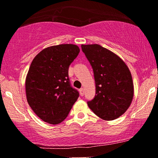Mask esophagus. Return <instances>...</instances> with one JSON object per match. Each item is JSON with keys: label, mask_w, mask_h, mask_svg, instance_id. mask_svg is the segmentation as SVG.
Returning a JSON list of instances; mask_svg holds the SVG:
<instances>
[{"label": "esophagus", "mask_w": 158, "mask_h": 158, "mask_svg": "<svg viewBox=\"0 0 158 158\" xmlns=\"http://www.w3.org/2000/svg\"><path fill=\"white\" fill-rule=\"evenodd\" d=\"M79 92H80L81 96H84V94H85V89H84V88H81V89H79Z\"/></svg>", "instance_id": "obj_1"}]
</instances>
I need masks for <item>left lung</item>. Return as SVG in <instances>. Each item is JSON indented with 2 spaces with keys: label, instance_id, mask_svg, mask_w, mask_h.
Instances as JSON below:
<instances>
[{
  "label": "left lung",
  "instance_id": "left-lung-1",
  "mask_svg": "<svg viewBox=\"0 0 158 158\" xmlns=\"http://www.w3.org/2000/svg\"><path fill=\"white\" fill-rule=\"evenodd\" d=\"M92 66L95 81V96L87 105L95 115L106 121L124 113L134 97L131 72L117 55L98 44L81 45Z\"/></svg>",
  "mask_w": 158,
  "mask_h": 158
}]
</instances>
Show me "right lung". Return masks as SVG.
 Instances as JSON below:
<instances>
[{
    "instance_id": "right-lung-1",
    "label": "right lung",
    "mask_w": 158,
    "mask_h": 158,
    "mask_svg": "<svg viewBox=\"0 0 158 158\" xmlns=\"http://www.w3.org/2000/svg\"><path fill=\"white\" fill-rule=\"evenodd\" d=\"M80 51L72 44L51 46L35 56L26 78L27 102L40 118L51 124L68 116L79 93L71 87L69 68Z\"/></svg>"
}]
</instances>
